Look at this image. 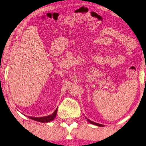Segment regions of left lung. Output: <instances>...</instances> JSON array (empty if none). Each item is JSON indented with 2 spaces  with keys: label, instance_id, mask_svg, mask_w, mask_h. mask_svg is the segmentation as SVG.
<instances>
[{
  "label": "left lung",
  "instance_id": "obj_1",
  "mask_svg": "<svg viewBox=\"0 0 146 146\" xmlns=\"http://www.w3.org/2000/svg\"><path fill=\"white\" fill-rule=\"evenodd\" d=\"M86 120H87L89 121V122H90L91 124H93V125H97V126H99V127H104L103 125L98 123H95V122H94V121H91L90 119H88V118H87L86 117Z\"/></svg>",
  "mask_w": 146,
  "mask_h": 146
}]
</instances>
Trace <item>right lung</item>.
I'll return each mask as SVG.
<instances>
[{"label":"right lung","mask_w":146,"mask_h":146,"mask_svg":"<svg viewBox=\"0 0 146 146\" xmlns=\"http://www.w3.org/2000/svg\"><path fill=\"white\" fill-rule=\"evenodd\" d=\"M56 113H57V108H56L55 111L53 113L52 115H50L48 116H46V117H28L29 118L31 119V120H33L35 121H39V122H42V123H47L49 122L50 121L53 120L56 117Z\"/></svg>","instance_id":"obj_1"}]
</instances>
